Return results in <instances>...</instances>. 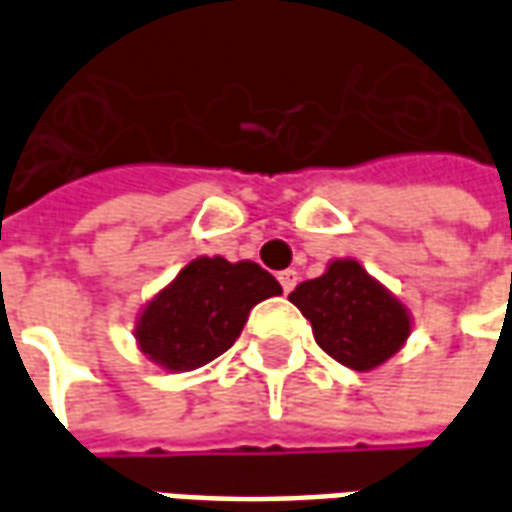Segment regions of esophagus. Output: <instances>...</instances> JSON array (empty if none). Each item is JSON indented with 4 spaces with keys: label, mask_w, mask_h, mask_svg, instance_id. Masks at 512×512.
<instances>
[{
    "label": "esophagus",
    "mask_w": 512,
    "mask_h": 512,
    "mask_svg": "<svg viewBox=\"0 0 512 512\" xmlns=\"http://www.w3.org/2000/svg\"><path fill=\"white\" fill-rule=\"evenodd\" d=\"M296 282H299V274H296L293 268H288V271H282V274H279V285H282L285 293H290V290L296 288Z\"/></svg>",
    "instance_id": "obj_1"
}]
</instances>
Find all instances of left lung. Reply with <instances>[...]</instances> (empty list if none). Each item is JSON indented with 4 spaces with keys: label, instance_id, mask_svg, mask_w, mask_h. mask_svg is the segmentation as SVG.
I'll return each instance as SVG.
<instances>
[{
    "label": "left lung",
    "instance_id": "left-lung-1",
    "mask_svg": "<svg viewBox=\"0 0 512 512\" xmlns=\"http://www.w3.org/2000/svg\"><path fill=\"white\" fill-rule=\"evenodd\" d=\"M312 323L315 343L340 365L373 370L406 345L411 315L351 257L332 260L321 277L288 296Z\"/></svg>",
    "mask_w": 512,
    "mask_h": 512
}]
</instances>
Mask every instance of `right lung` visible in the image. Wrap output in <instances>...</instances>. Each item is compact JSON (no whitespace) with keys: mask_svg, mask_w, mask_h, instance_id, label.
<instances>
[{"mask_svg":"<svg viewBox=\"0 0 512 512\" xmlns=\"http://www.w3.org/2000/svg\"><path fill=\"white\" fill-rule=\"evenodd\" d=\"M282 288L252 260L194 257L136 318L139 351L169 373L208 365L238 340L255 304Z\"/></svg>","mask_w":512,"mask_h":512,"instance_id":"1","label":"right lung"}]
</instances>
